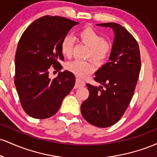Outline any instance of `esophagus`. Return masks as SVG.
I'll list each match as a JSON object with an SVG mask.
<instances>
[{"instance_id": "obj_1", "label": "esophagus", "mask_w": 157, "mask_h": 157, "mask_svg": "<svg viewBox=\"0 0 157 157\" xmlns=\"http://www.w3.org/2000/svg\"><path fill=\"white\" fill-rule=\"evenodd\" d=\"M84 86H85V82L83 80H82L81 79H79V78L76 79V84H75V89L83 87Z\"/></svg>"}]
</instances>
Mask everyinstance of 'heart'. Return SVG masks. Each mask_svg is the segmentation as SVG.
Masks as SVG:
<instances>
[{"mask_svg":"<svg viewBox=\"0 0 157 157\" xmlns=\"http://www.w3.org/2000/svg\"><path fill=\"white\" fill-rule=\"evenodd\" d=\"M77 37L89 47L88 57H91L98 63H103L109 59L112 50L111 44L92 28L86 26L81 29L77 33ZM74 44V39L70 36L63 38L60 43V52L64 57H71ZM66 68L78 77H86L96 70L97 66L92 60H75L67 63Z\"/></svg>","mask_w":157,"mask_h":157,"instance_id":"obj_1","label":"heart"}]
</instances>
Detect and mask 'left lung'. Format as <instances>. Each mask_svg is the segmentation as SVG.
Returning a JSON list of instances; mask_svg holds the SVG:
<instances>
[{
  "instance_id": "left-lung-1",
  "label": "left lung",
  "mask_w": 157,
  "mask_h": 157,
  "mask_svg": "<svg viewBox=\"0 0 157 157\" xmlns=\"http://www.w3.org/2000/svg\"><path fill=\"white\" fill-rule=\"evenodd\" d=\"M97 26L112 28L114 40L110 61L97 70L94 78L104 88L86 84L89 96L81 105V113L91 125L107 128L121 119L130 104L141 69V57L137 41L121 25Z\"/></svg>"
}]
</instances>
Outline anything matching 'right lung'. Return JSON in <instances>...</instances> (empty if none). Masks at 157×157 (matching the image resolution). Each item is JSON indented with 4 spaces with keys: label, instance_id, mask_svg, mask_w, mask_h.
I'll list each match as a JSON object with an SVG mask.
<instances>
[{
    "label": "right lung",
    "instance_id": "1",
    "mask_svg": "<svg viewBox=\"0 0 157 157\" xmlns=\"http://www.w3.org/2000/svg\"><path fill=\"white\" fill-rule=\"evenodd\" d=\"M78 22L60 16L46 15L23 32L15 55V85L21 106L29 116L46 119L55 115L75 83V76L62 69L60 43ZM55 72V71H54Z\"/></svg>",
    "mask_w": 157,
    "mask_h": 157
}]
</instances>
